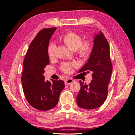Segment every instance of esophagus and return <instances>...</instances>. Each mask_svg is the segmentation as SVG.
Masks as SVG:
<instances>
[{"label": "esophagus", "instance_id": "esophagus-1", "mask_svg": "<svg viewBox=\"0 0 135 135\" xmlns=\"http://www.w3.org/2000/svg\"><path fill=\"white\" fill-rule=\"evenodd\" d=\"M73 82H74V80H73L71 79H68L66 81H65V85H68L70 84L71 83H72Z\"/></svg>", "mask_w": 135, "mask_h": 135}]
</instances>
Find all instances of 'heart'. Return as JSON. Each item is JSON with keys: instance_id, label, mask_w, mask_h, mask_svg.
Wrapping results in <instances>:
<instances>
[{"instance_id": "b5f03b06", "label": "heart", "mask_w": 135, "mask_h": 135, "mask_svg": "<svg viewBox=\"0 0 135 135\" xmlns=\"http://www.w3.org/2000/svg\"><path fill=\"white\" fill-rule=\"evenodd\" d=\"M61 40L69 48L75 51L76 54L83 60L87 59L92 52L93 45L91 40H86L83 42L82 36L76 32H68L61 37ZM56 50V46L55 44L52 43L48 46L47 52L50 59H52L54 57ZM75 65L74 64L72 65ZM61 69L65 73L70 72L71 70V65L64 63L61 66Z\"/></svg>"}]
</instances>
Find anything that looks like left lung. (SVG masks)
I'll return each instance as SVG.
<instances>
[{"mask_svg": "<svg viewBox=\"0 0 135 135\" xmlns=\"http://www.w3.org/2000/svg\"><path fill=\"white\" fill-rule=\"evenodd\" d=\"M93 43V50L87 62L79 71L91 72L93 79L88 85L79 81L80 89L76 96V103L84 109H96L103 104L107 97L113 69L109 45L101 31L95 34Z\"/></svg>", "mask_w": 135, "mask_h": 135, "instance_id": "obj_1", "label": "left lung"}]
</instances>
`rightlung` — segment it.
Returning a JSON list of instances; mask_svg holds the SVG:
<instances>
[{"label": "right lung", "mask_w": 135, "mask_h": 135, "mask_svg": "<svg viewBox=\"0 0 135 135\" xmlns=\"http://www.w3.org/2000/svg\"><path fill=\"white\" fill-rule=\"evenodd\" d=\"M56 27L40 30L30 44L23 60L21 76L26 99L33 108L47 111L57 104L60 93L65 87L64 81L45 80L44 68L50 64L48 55L49 42Z\"/></svg>", "instance_id": "right-lung-1"}]
</instances>
